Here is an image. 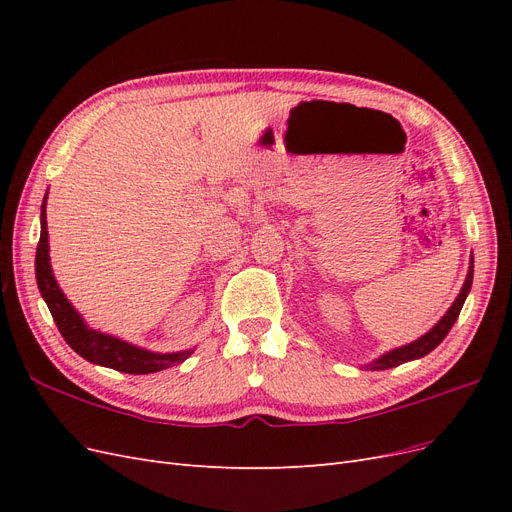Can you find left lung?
Here are the masks:
<instances>
[{"mask_svg": "<svg viewBox=\"0 0 512 512\" xmlns=\"http://www.w3.org/2000/svg\"><path fill=\"white\" fill-rule=\"evenodd\" d=\"M472 277H474V258H470V267H468V275H466V282H463L457 299L453 301V305L446 309V314L433 324V329H429L425 335H421L418 339H414V342L406 344V346H399V348H393L389 352L380 354L378 359H374L371 363L363 365L365 369H371V371H378V369H391V367H397L401 363H408V361H416V359H423L425 354H429L433 348L440 346L442 339L448 335V331H451V327L455 324L459 312L463 303H466V297L470 294V288H472Z\"/></svg>", "mask_w": 512, "mask_h": 512, "instance_id": "8db88e82", "label": "left lung"}]
</instances>
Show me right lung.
<instances>
[{"instance_id":"right-lung-1","label":"right lung","mask_w":512,"mask_h":512,"mask_svg":"<svg viewBox=\"0 0 512 512\" xmlns=\"http://www.w3.org/2000/svg\"><path fill=\"white\" fill-rule=\"evenodd\" d=\"M36 282H38L42 299L51 309V316L57 324L59 333L64 335L68 346L89 363L111 367V369L123 371V374L141 376V374H153V371H162L173 365H179L194 352V348L179 350V352H164V354L151 352L141 346H134L130 342H123V339L115 335L100 333L89 327V324L83 320V316L76 312L74 305L68 301L66 294L61 292L51 269L49 230H46V196L42 200V211H40Z\"/></svg>"}]
</instances>
